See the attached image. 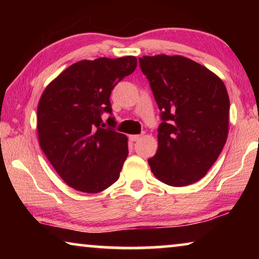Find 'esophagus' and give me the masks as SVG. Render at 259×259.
Masks as SVG:
<instances>
[{
    "label": "esophagus",
    "mask_w": 259,
    "mask_h": 259,
    "mask_svg": "<svg viewBox=\"0 0 259 259\" xmlns=\"http://www.w3.org/2000/svg\"><path fill=\"white\" fill-rule=\"evenodd\" d=\"M140 137H142L140 135H131V136H129V139L131 140V142H137L138 139H140Z\"/></svg>",
    "instance_id": "34e87169"
}]
</instances>
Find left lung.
Returning a JSON list of instances; mask_svg holds the SVG:
<instances>
[{"label":"left lung","mask_w":259,"mask_h":259,"mask_svg":"<svg viewBox=\"0 0 259 259\" xmlns=\"http://www.w3.org/2000/svg\"><path fill=\"white\" fill-rule=\"evenodd\" d=\"M160 109L159 148L152 172L170 186L200 181L216 162L229 133L230 98L224 83L182 56L139 58Z\"/></svg>","instance_id":"1"}]
</instances>
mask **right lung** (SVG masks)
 Instances as JSON below:
<instances>
[{
    "label": "right lung",
    "instance_id": "1",
    "mask_svg": "<svg viewBox=\"0 0 259 259\" xmlns=\"http://www.w3.org/2000/svg\"><path fill=\"white\" fill-rule=\"evenodd\" d=\"M136 67L133 56L82 60L43 91L37 107L40 146L61 179L77 191H104L120 177L128 138L114 129L109 96ZM104 112L110 114L108 128H103Z\"/></svg>",
    "mask_w": 259,
    "mask_h": 259
}]
</instances>
